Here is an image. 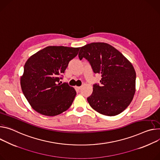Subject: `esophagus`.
I'll list each match as a JSON object with an SVG mask.
<instances>
[{"instance_id":"1","label":"esophagus","mask_w":160,"mask_h":160,"mask_svg":"<svg viewBox=\"0 0 160 160\" xmlns=\"http://www.w3.org/2000/svg\"><path fill=\"white\" fill-rule=\"evenodd\" d=\"M75 89H76L77 90H80V89H81V87H80V86H78H78H76V87H75Z\"/></svg>"}]
</instances>
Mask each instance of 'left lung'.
<instances>
[{
    "label": "left lung",
    "mask_w": 160,
    "mask_h": 160,
    "mask_svg": "<svg viewBox=\"0 0 160 160\" xmlns=\"http://www.w3.org/2000/svg\"><path fill=\"white\" fill-rule=\"evenodd\" d=\"M79 59L88 60L95 73L101 75V84H94L93 92L88 98L96 112L115 116L131 103L135 93L136 72L126 58L105 42H91L82 47Z\"/></svg>",
    "instance_id": "obj_1"
}]
</instances>
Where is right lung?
<instances>
[{"label": "right lung", "instance_id": "right-lung-1", "mask_svg": "<svg viewBox=\"0 0 160 160\" xmlns=\"http://www.w3.org/2000/svg\"><path fill=\"white\" fill-rule=\"evenodd\" d=\"M80 48L50 46L28 58L20 78L22 92L32 108L47 116L57 115L71 105L76 91L67 83H60L71 60Z\"/></svg>", "mask_w": 160, "mask_h": 160}]
</instances>
